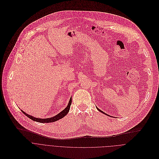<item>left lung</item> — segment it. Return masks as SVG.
Returning <instances> with one entry per match:
<instances>
[{"label":"left lung","instance_id":"1","mask_svg":"<svg viewBox=\"0 0 159 159\" xmlns=\"http://www.w3.org/2000/svg\"><path fill=\"white\" fill-rule=\"evenodd\" d=\"M97 109H98V110H99V111H101V112H102V113H104V114H105V115H107V114H106V113H104V112H103V111H102V110H99V109H98V108H97Z\"/></svg>","mask_w":159,"mask_h":159}]
</instances>
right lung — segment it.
I'll return each mask as SVG.
<instances>
[{
  "mask_svg": "<svg viewBox=\"0 0 159 159\" xmlns=\"http://www.w3.org/2000/svg\"><path fill=\"white\" fill-rule=\"evenodd\" d=\"M71 102H72V99L71 98H70V102H69V103L67 106V107L65 109L63 110L61 112H60L59 114H57V115L53 116V117H51V118H45V119H43V118H35V117H33L32 116L30 115H29L28 114L25 113L24 111H23L22 110V112L25 115H26L28 118H29L30 119H31L32 120H34V121H38V122H39V123H51V122H54L62 118H63L64 116H65L66 115H67V113H68L69 110H70V106L71 105Z\"/></svg>",
  "mask_w": 159,
  "mask_h": 159,
  "instance_id": "right-lung-1",
  "label": "right lung"
}]
</instances>
